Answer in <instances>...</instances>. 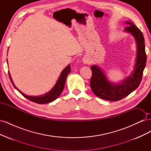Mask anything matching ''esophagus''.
Segmentation results:
<instances>
[{
  "label": "esophagus",
  "mask_w": 151,
  "mask_h": 151,
  "mask_svg": "<svg viewBox=\"0 0 151 151\" xmlns=\"http://www.w3.org/2000/svg\"><path fill=\"white\" fill-rule=\"evenodd\" d=\"M83 61V63H84V64H88V63H91V60H89V58H88V57H84Z\"/></svg>",
  "instance_id": "1"
}]
</instances>
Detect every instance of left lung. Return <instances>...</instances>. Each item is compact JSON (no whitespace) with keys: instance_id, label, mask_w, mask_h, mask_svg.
<instances>
[{"instance_id":"8db88e82","label":"left lung","mask_w":151,"mask_h":151,"mask_svg":"<svg viewBox=\"0 0 151 151\" xmlns=\"http://www.w3.org/2000/svg\"><path fill=\"white\" fill-rule=\"evenodd\" d=\"M125 23L129 26L124 29V31L134 36L137 45L135 63L130 75L119 83H114L108 79L103 70L99 66L94 65L91 67L92 70L90 81L91 89L98 97L108 101L120 100L138 88L147 60L142 33L132 22L125 21Z\"/></svg>"}]
</instances>
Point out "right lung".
Masks as SVG:
<instances>
[{"instance_id":"add662e5","label":"right lung","mask_w":151,"mask_h":151,"mask_svg":"<svg viewBox=\"0 0 151 151\" xmlns=\"http://www.w3.org/2000/svg\"><path fill=\"white\" fill-rule=\"evenodd\" d=\"M70 69H71L70 64L68 65L62 71L56 84H55V86L53 87V88L50 91H48V93L45 94L44 95L37 96H28L24 94L23 93H22L21 91L18 89L16 87V86L14 84V83L9 72V78L14 87V88L19 91V92L23 96H24L28 99L30 100V101H33L34 103H36L38 104H45V103H48L53 101L54 100H55L62 93L63 88H64L66 78L67 76L68 75V74L70 72Z\"/></svg>"}]
</instances>
